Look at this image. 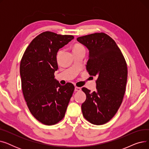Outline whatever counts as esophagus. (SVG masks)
<instances>
[{"label":"esophagus","instance_id":"34e87169","mask_svg":"<svg viewBox=\"0 0 149 149\" xmlns=\"http://www.w3.org/2000/svg\"><path fill=\"white\" fill-rule=\"evenodd\" d=\"M81 90V88L77 87V86H75V91H80Z\"/></svg>","mask_w":149,"mask_h":149}]
</instances>
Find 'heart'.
Segmentation results:
<instances>
[{"mask_svg": "<svg viewBox=\"0 0 149 149\" xmlns=\"http://www.w3.org/2000/svg\"><path fill=\"white\" fill-rule=\"evenodd\" d=\"M84 49V46H82L80 44H79V43H76L74 46V48H73V51H77V50H80V49ZM60 51H59L57 53V56L60 54Z\"/></svg>", "mask_w": 149, "mask_h": 149, "instance_id": "heart-1", "label": "heart"}]
</instances>
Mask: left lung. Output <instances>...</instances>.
Here are the masks:
<instances>
[{
    "mask_svg": "<svg viewBox=\"0 0 149 149\" xmlns=\"http://www.w3.org/2000/svg\"><path fill=\"white\" fill-rule=\"evenodd\" d=\"M89 50L86 70L96 77L97 90L81 89L86 99L81 105L84 118L95 125L110 121L120 108L126 91L127 67L126 60L113 38L104 33L78 37Z\"/></svg>",
    "mask_w": 149,
    "mask_h": 149,
    "instance_id": "8db88e82",
    "label": "left lung"
}]
</instances>
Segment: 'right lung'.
<instances>
[{"label":"right lung","mask_w":149,"mask_h":149,"mask_svg":"<svg viewBox=\"0 0 149 149\" xmlns=\"http://www.w3.org/2000/svg\"><path fill=\"white\" fill-rule=\"evenodd\" d=\"M74 38L45 31L31 41L20 61L22 89L27 106L37 120L48 126L64 118L75 89L72 83L62 86L54 79L57 53Z\"/></svg>","instance_id":"obj_1"}]
</instances>
